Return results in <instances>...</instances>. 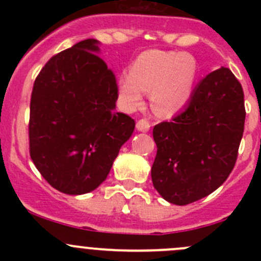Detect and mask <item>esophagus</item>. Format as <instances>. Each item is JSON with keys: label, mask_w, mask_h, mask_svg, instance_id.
I'll list each match as a JSON object with an SVG mask.
<instances>
[{"label": "esophagus", "mask_w": 261, "mask_h": 261, "mask_svg": "<svg viewBox=\"0 0 261 261\" xmlns=\"http://www.w3.org/2000/svg\"><path fill=\"white\" fill-rule=\"evenodd\" d=\"M136 130L138 131H141V133H146V131L150 130V123L149 121L146 120H139L138 122H136Z\"/></svg>", "instance_id": "1"}]
</instances>
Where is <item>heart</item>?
<instances>
[{"instance_id": "heart-1", "label": "heart", "mask_w": 261, "mask_h": 261, "mask_svg": "<svg viewBox=\"0 0 261 261\" xmlns=\"http://www.w3.org/2000/svg\"><path fill=\"white\" fill-rule=\"evenodd\" d=\"M198 78V65L188 53L147 50L117 80V93L127 111L141 106L150 93L152 111L160 117L180 112L191 99Z\"/></svg>"}]
</instances>
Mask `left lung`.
<instances>
[{"label": "left lung", "instance_id": "obj_1", "mask_svg": "<svg viewBox=\"0 0 261 261\" xmlns=\"http://www.w3.org/2000/svg\"><path fill=\"white\" fill-rule=\"evenodd\" d=\"M244 92L228 68L210 73L183 112L154 126V188L169 203L196 202L227 179L235 167L245 123Z\"/></svg>", "mask_w": 261, "mask_h": 261}]
</instances>
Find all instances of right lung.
Segmentation results:
<instances>
[{
    "label": "right lung",
    "mask_w": 261,
    "mask_h": 261,
    "mask_svg": "<svg viewBox=\"0 0 261 261\" xmlns=\"http://www.w3.org/2000/svg\"><path fill=\"white\" fill-rule=\"evenodd\" d=\"M87 39L54 55L34 83L29 140L36 169L65 194L88 193L106 180L135 121L115 112V74Z\"/></svg>",
    "instance_id": "obj_1"
}]
</instances>
